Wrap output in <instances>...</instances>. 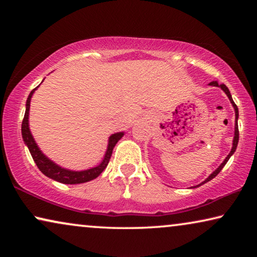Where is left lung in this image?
<instances>
[{
	"mask_svg": "<svg viewBox=\"0 0 257 257\" xmlns=\"http://www.w3.org/2000/svg\"><path fill=\"white\" fill-rule=\"evenodd\" d=\"M210 85L211 86H215V87H221V89L223 90V92L227 94V96L229 97V99H230V102H231V104H232V106H233V108H234V112H236V123H234V137H233V143H232V149H231V152H230L229 153V155L227 156V158H225V160L223 161V163H221V165L219 168L216 169V170L212 173V175L207 178V179L205 180V181H203L202 184H199V185H197V187L198 186H201V185H203V184H205V182H207V181H210V180H212L213 178H215V176H217L220 173V171L222 170L223 169V167L225 164H227V162H228V160L230 159V156H231L233 153H234V151H236V149H237V145H238V141H239V130H238V107H237V105L236 104H234V102H233V99H232V97H231V94H230V92H229V89H228V87L225 86L224 84H221V85H219L217 84L216 81H212V82H210Z\"/></svg>",
	"mask_w": 257,
	"mask_h": 257,
	"instance_id": "1",
	"label": "left lung"
}]
</instances>
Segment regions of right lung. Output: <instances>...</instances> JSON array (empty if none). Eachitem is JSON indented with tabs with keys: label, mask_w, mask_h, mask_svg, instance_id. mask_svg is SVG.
Wrapping results in <instances>:
<instances>
[{
	"label": "right lung",
	"mask_w": 257,
	"mask_h": 257,
	"mask_svg": "<svg viewBox=\"0 0 257 257\" xmlns=\"http://www.w3.org/2000/svg\"><path fill=\"white\" fill-rule=\"evenodd\" d=\"M37 87L30 92L29 96L27 98L25 116L23 120V124H21V133H23L24 142L25 144L28 146L30 154H32L35 163L37 165V168L40 169V170L44 173L46 177L52 178L53 180H56L59 182H62V184H70V185L82 184V182L90 181L95 179V178H97L103 172L104 169L106 168V165L108 164V161L111 159L112 151L114 149L116 143H118L121 139V137L123 136V133H116L110 137V139H108V146H107L105 156H104V160L102 161V163L97 165V167L88 169V170H85V171H70L59 167V165H56L55 163L52 162L51 160L47 159L46 156L42 153L41 150L38 149L37 144L35 143L33 135L30 134V130H29L28 115H29V107H30V98H32L35 90L37 89Z\"/></svg>",
	"instance_id": "right-lung-1"
}]
</instances>
